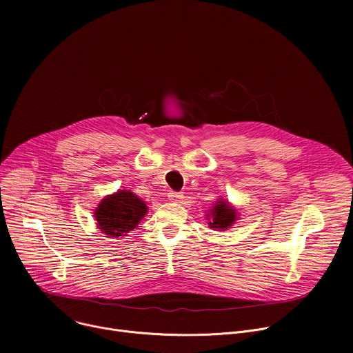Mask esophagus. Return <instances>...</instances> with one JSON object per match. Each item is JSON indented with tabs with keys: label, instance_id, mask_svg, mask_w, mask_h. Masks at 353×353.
Instances as JSON below:
<instances>
[{
	"label": "esophagus",
	"instance_id": "1",
	"mask_svg": "<svg viewBox=\"0 0 353 353\" xmlns=\"http://www.w3.org/2000/svg\"><path fill=\"white\" fill-rule=\"evenodd\" d=\"M168 196H169V199H172V201H181L183 194L179 192V191H170Z\"/></svg>",
	"mask_w": 353,
	"mask_h": 353
}]
</instances>
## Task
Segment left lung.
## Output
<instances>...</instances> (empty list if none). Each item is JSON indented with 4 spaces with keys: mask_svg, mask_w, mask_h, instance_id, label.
<instances>
[{
    "mask_svg": "<svg viewBox=\"0 0 353 353\" xmlns=\"http://www.w3.org/2000/svg\"><path fill=\"white\" fill-rule=\"evenodd\" d=\"M211 216H212V221L210 222L211 228L226 229L234 222L236 211L232 210V207H229L225 201H219V203H216V205L214 207Z\"/></svg>",
    "mask_w": 353,
    "mask_h": 353,
    "instance_id": "8db88e82",
    "label": "left lung"
}]
</instances>
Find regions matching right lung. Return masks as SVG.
Listing matches in <instances>:
<instances>
[{
  "label": "right lung",
  "instance_id": "right-lung-1",
  "mask_svg": "<svg viewBox=\"0 0 353 353\" xmlns=\"http://www.w3.org/2000/svg\"><path fill=\"white\" fill-rule=\"evenodd\" d=\"M146 205L135 194L120 190L106 196L94 211L97 228L109 237L124 236L135 229L146 214Z\"/></svg>",
  "mask_w": 353,
  "mask_h": 353
}]
</instances>
